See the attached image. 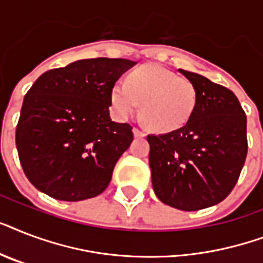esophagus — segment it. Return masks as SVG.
Segmentation results:
<instances>
[{
    "label": "esophagus",
    "mask_w": 263,
    "mask_h": 263,
    "mask_svg": "<svg viewBox=\"0 0 263 263\" xmlns=\"http://www.w3.org/2000/svg\"><path fill=\"white\" fill-rule=\"evenodd\" d=\"M134 135H135V138H143L146 134H144L143 131H140V129H138V128H134Z\"/></svg>",
    "instance_id": "obj_1"
}]
</instances>
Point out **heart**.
Returning a JSON list of instances; mask_svg holds the SVG:
<instances>
[{
    "label": "heart",
    "mask_w": 263,
    "mask_h": 263,
    "mask_svg": "<svg viewBox=\"0 0 263 263\" xmlns=\"http://www.w3.org/2000/svg\"><path fill=\"white\" fill-rule=\"evenodd\" d=\"M198 92L191 80L160 65H143L111 88L113 110L120 119L138 111L150 129L171 132L187 124L195 110Z\"/></svg>",
    "instance_id": "obj_1"
}]
</instances>
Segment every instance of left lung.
Returning <instances> with one entry per match:
<instances>
[{
	"label": "left lung",
	"instance_id": "1",
	"mask_svg": "<svg viewBox=\"0 0 263 263\" xmlns=\"http://www.w3.org/2000/svg\"><path fill=\"white\" fill-rule=\"evenodd\" d=\"M198 92L195 110L184 127L147 135L153 188L165 204L195 212L231 194L247 156V117L229 88L179 69Z\"/></svg>",
	"mask_w": 263,
	"mask_h": 263
}]
</instances>
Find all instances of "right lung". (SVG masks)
<instances>
[{
	"label": "right lung",
	"mask_w": 263,
	"mask_h": 263,
	"mask_svg": "<svg viewBox=\"0 0 263 263\" xmlns=\"http://www.w3.org/2000/svg\"><path fill=\"white\" fill-rule=\"evenodd\" d=\"M135 64L105 57L79 60L35 80L23 101L16 147L36 190L67 202L106 190L116 162L134 140L129 124L111 121L110 92Z\"/></svg>",
	"instance_id": "1"
}]
</instances>
